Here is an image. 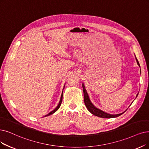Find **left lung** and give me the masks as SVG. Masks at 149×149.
Masks as SVG:
<instances>
[{
    "label": "left lung",
    "mask_w": 149,
    "mask_h": 149,
    "mask_svg": "<svg viewBox=\"0 0 149 149\" xmlns=\"http://www.w3.org/2000/svg\"><path fill=\"white\" fill-rule=\"evenodd\" d=\"M136 61H137V63H138V65H139V66L140 67V65L139 63V62L138 61V59L136 58ZM82 88H83V92H84V103H85V105L86 106V108H87V109L88 110V111L91 112L92 114L94 116H98L99 117H102V118H114V117H117L118 116H120V115H122L123 113H121V114H108V113H106L102 110H100L98 108H97L96 107H95L92 103V102H91V100L90 98H89V97H88V95L86 91V89L85 88V86L84 85V84L82 83ZM138 95V93L136 95V97Z\"/></svg>",
    "instance_id": "obj_1"
}]
</instances>
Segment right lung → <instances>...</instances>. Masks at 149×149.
Returning a JSON list of instances; mask_svg holds the SVG:
<instances>
[{"label": "right lung", "instance_id": "right-lung-1", "mask_svg": "<svg viewBox=\"0 0 149 149\" xmlns=\"http://www.w3.org/2000/svg\"><path fill=\"white\" fill-rule=\"evenodd\" d=\"M64 87H65V86H64ZM64 87H63V88H64ZM62 98H63V92H62V95H61V100H60V102H59V103H58V104L57 105V106L56 107V108L53 110L52 111H51V112H50L49 114H47V115H46L45 116H44V117H46V116H49V115H51V114H54V113L55 112H56L58 109V108H60V106H61V103H62Z\"/></svg>", "mask_w": 149, "mask_h": 149}]
</instances>
